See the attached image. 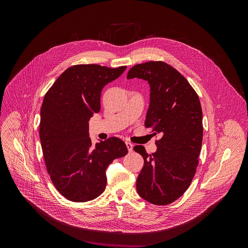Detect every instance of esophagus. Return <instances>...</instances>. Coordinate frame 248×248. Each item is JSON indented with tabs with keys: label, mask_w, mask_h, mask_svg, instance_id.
<instances>
[{
	"label": "esophagus",
	"mask_w": 248,
	"mask_h": 248,
	"mask_svg": "<svg viewBox=\"0 0 248 248\" xmlns=\"http://www.w3.org/2000/svg\"><path fill=\"white\" fill-rule=\"evenodd\" d=\"M125 144H126L128 152H132L133 151V144L130 143V142H125Z\"/></svg>",
	"instance_id": "34e87169"
}]
</instances>
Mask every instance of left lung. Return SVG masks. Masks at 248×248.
Here are the masks:
<instances>
[{"label": "left lung", "mask_w": 248, "mask_h": 248, "mask_svg": "<svg viewBox=\"0 0 248 248\" xmlns=\"http://www.w3.org/2000/svg\"><path fill=\"white\" fill-rule=\"evenodd\" d=\"M126 78H142L150 84L144 124L154 135H162L156 140L155 153H146L142 145L133 147L144 159L137 192L152 204H170L189 187L198 166L203 137L199 97L181 73L162 61L135 64Z\"/></svg>", "instance_id": "1"}]
</instances>
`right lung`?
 I'll list each match as a JSON object with an SVG mask.
<instances>
[{"label": "right lung", "instance_id": "1", "mask_svg": "<svg viewBox=\"0 0 248 248\" xmlns=\"http://www.w3.org/2000/svg\"><path fill=\"white\" fill-rule=\"evenodd\" d=\"M126 66L76 64L66 68L45 94L39 135L45 165L57 190L74 202L95 199L106 188V169L127 154L118 137L92 144L88 121L101 109L103 87Z\"/></svg>", "mask_w": 248, "mask_h": 248}]
</instances>
